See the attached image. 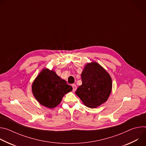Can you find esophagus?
<instances>
[{
	"label": "esophagus",
	"instance_id": "34e87169",
	"mask_svg": "<svg viewBox=\"0 0 146 146\" xmlns=\"http://www.w3.org/2000/svg\"><path fill=\"white\" fill-rule=\"evenodd\" d=\"M72 87H73V91H75L77 89V86L76 84H72Z\"/></svg>",
	"mask_w": 146,
	"mask_h": 146
}]
</instances>
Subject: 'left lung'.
Masks as SVG:
<instances>
[{"mask_svg":"<svg viewBox=\"0 0 146 146\" xmlns=\"http://www.w3.org/2000/svg\"><path fill=\"white\" fill-rule=\"evenodd\" d=\"M82 85L76 95L84 105L95 108L108 99L112 88L111 78L108 73L96 62L88 64L81 73Z\"/></svg>","mask_w":146,"mask_h":146,"instance_id":"left-lung-1","label":"left lung"}]
</instances>
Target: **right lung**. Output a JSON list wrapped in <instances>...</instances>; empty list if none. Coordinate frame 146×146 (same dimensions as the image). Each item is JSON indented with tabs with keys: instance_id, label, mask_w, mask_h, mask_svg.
Returning <instances> with one entry per match:
<instances>
[{
	"instance_id": "right-lung-1",
	"label": "right lung",
	"mask_w": 146,
	"mask_h": 146,
	"mask_svg": "<svg viewBox=\"0 0 146 146\" xmlns=\"http://www.w3.org/2000/svg\"><path fill=\"white\" fill-rule=\"evenodd\" d=\"M72 91V86L65 80L48 69L41 71L32 84L35 98L41 105L51 109L58 105L65 94Z\"/></svg>"
}]
</instances>
